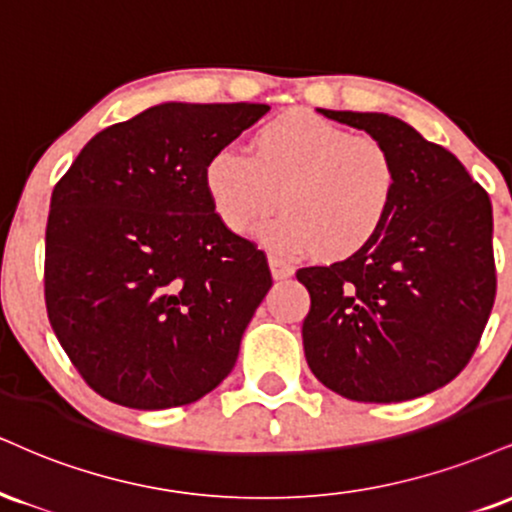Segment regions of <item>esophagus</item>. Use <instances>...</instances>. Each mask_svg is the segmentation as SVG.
<instances>
[{
    "label": "esophagus",
    "instance_id": "1",
    "mask_svg": "<svg viewBox=\"0 0 512 512\" xmlns=\"http://www.w3.org/2000/svg\"><path fill=\"white\" fill-rule=\"evenodd\" d=\"M269 269H272V276H274L276 281L291 279V276H293V267H291V264L279 260V257H269Z\"/></svg>",
    "mask_w": 512,
    "mask_h": 512
}]
</instances>
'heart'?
I'll use <instances>...</instances> for the list:
<instances>
[{"instance_id": "heart-1", "label": "heart", "mask_w": 512, "mask_h": 512, "mask_svg": "<svg viewBox=\"0 0 512 512\" xmlns=\"http://www.w3.org/2000/svg\"><path fill=\"white\" fill-rule=\"evenodd\" d=\"M202 183L214 214L236 236L279 202L283 212L260 229L269 250L346 260L384 229L398 195V164L372 135L295 109L257 128L252 155L238 147L214 152Z\"/></svg>"}]
</instances>
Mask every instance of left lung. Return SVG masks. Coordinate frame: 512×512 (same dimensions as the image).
Wrapping results in <instances>:
<instances>
[{
  "label": "left lung",
  "mask_w": 512,
  "mask_h": 512,
  "mask_svg": "<svg viewBox=\"0 0 512 512\" xmlns=\"http://www.w3.org/2000/svg\"><path fill=\"white\" fill-rule=\"evenodd\" d=\"M317 112L389 147L398 195L367 248L295 274L312 300L307 365L357 403L420 398L463 372L494 307L489 195L453 152L396 116Z\"/></svg>",
  "instance_id": "left-lung-1"
}]
</instances>
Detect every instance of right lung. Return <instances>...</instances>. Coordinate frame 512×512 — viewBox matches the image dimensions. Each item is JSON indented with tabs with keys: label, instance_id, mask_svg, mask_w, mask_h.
Instances as JSON below:
<instances>
[{
	"label": "right lung",
	"instance_id": "add662e5",
	"mask_svg": "<svg viewBox=\"0 0 512 512\" xmlns=\"http://www.w3.org/2000/svg\"><path fill=\"white\" fill-rule=\"evenodd\" d=\"M267 112L250 102L155 104L97 133L54 188L49 324L102 398L176 408L236 365L272 274L214 214L202 171Z\"/></svg>",
	"mask_w": 512,
	"mask_h": 512
}]
</instances>
